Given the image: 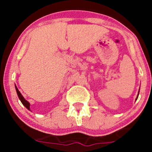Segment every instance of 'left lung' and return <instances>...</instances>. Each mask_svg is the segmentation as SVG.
<instances>
[{
	"label": "left lung",
	"instance_id": "1",
	"mask_svg": "<svg viewBox=\"0 0 152 152\" xmlns=\"http://www.w3.org/2000/svg\"><path fill=\"white\" fill-rule=\"evenodd\" d=\"M139 93H138V95H137V98H136V100H137V99H138V96H139Z\"/></svg>",
	"mask_w": 152,
	"mask_h": 152
}]
</instances>
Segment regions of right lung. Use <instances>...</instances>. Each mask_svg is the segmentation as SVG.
<instances>
[{
	"mask_svg": "<svg viewBox=\"0 0 152 152\" xmlns=\"http://www.w3.org/2000/svg\"><path fill=\"white\" fill-rule=\"evenodd\" d=\"M15 90H16V92H17V94H18V96L19 99L20 100V102H21V103L23 104V105L26 108V109H28L29 110V111H31L30 109V103H29L28 101H26L25 99H24V97L23 96L22 94H20V92L19 91L18 88H17V86H15Z\"/></svg>",
	"mask_w": 152,
	"mask_h": 152,
	"instance_id": "1",
	"label": "right lung"
}]
</instances>
